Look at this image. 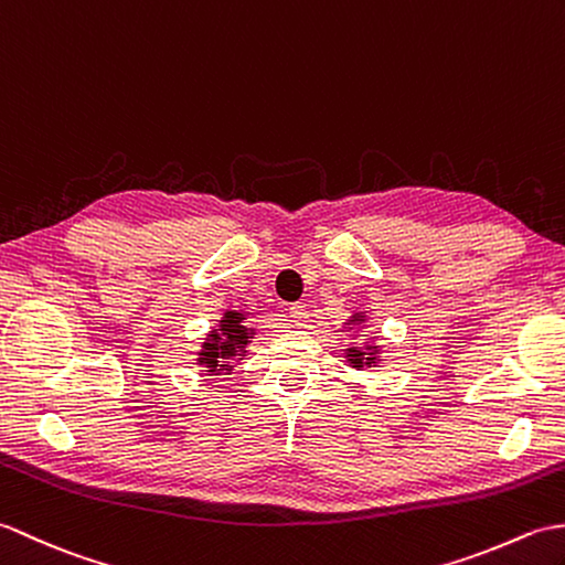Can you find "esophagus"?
<instances>
[{"label":"esophagus","instance_id":"obj_1","mask_svg":"<svg viewBox=\"0 0 565 565\" xmlns=\"http://www.w3.org/2000/svg\"><path fill=\"white\" fill-rule=\"evenodd\" d=\"M290 321H292L295 326H307V321H309L307 307H305V305H292V307H290Z\"/></svg>","mask_w":565,"mask_h":565}]
</instances>
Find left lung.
<instances>
[{"mask_svg": "<svg viewBox=\"0 0 565 565\" xmlns=\"http://www.w3.org/2000/svg\"><path fill=\"white\" fill-rule=\"evenodd\" d=\"M365 323H367V311H353V317L345 321L343 329L355 331V333H350V335H358L360 329H365ZM343 358H345L348 365L355 367V370L377 367L380 362H382V345L374 343V338H365V343H362V345L345 348Z\"/></svg>", "mask_w": 565, "mask_h": 565, "instance_id": "obj_1", "label": "left lung"}]
</instances>
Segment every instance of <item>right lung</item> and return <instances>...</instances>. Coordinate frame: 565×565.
Masks as SVG:
<instances>
[{"instance_id":"right-lung-1","label":"right lung","mask_w":565,"mask_h":565,"mask_svg":"<svg viewBox=\"0 0 565 565\" xmlns=\"http://www.w3.org/2000/svg\"><path fill=\"white\" fill-rule=\"evenodd\" d=\"M246 311L227 309L215 329L207 331V335L203 338L195 365L203 367V372H207L210 377L212 374H230L234 367L232 362H239L246 358V345L250 343V338L256 335V329L246 326Z\"/></svg>"}]
</instances>
